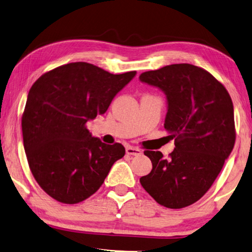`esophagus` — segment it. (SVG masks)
I'll use <instances>...</instances> for the list:
<instances>
[{
  "label": "esophagus",
  "instance_id": "obj_1",
  "mask_svg": "<svg viewBox=\"0 0 252 252\" xmlns=\"http://www.w3.org/2000/svg\"><path fill=\"white\" fill-rule=\"evenodd\" d=\"M126 153L128 154V156H141L142 154V151L137 149V148H133V146H127L126 148Z\"/></svg>",
  "mask_w": 252,
  "mask_h": 252
}]
</instances>
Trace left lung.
<instances>
[{
	"mask_svg": "<svg viewBox=\"0 0 252 252\" xmlns=\"http://www.w3.org/2000/svg\"><path fill=\"white\" fill-rule=\"evenodd\" d=\"M139 80L164 92V128L176 145L168 158L160 151H145L153 168L139 183L162 206H189L211 188L233 150L231 96L211 73L191 64L144 72Z\"/></svg>",
	"mask_w": 252,
	"mask_h": 252,
	"instance_id": "left-lung-1",
	"label": "left lung"
}]
</instances>
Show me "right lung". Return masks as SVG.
Here are the masks:
<instances>
[{
  "label": "right lung",
  "instance_id": "right-lung-1",
  "mask_svg": "<svg viewBox=\"0 0 252 252\" xmlns=\"http://www.w3.org/2000/svg\"><path fill=\"white\" fill-rule=\"evenodd\" d=\"M135 75V71L111 74L75 62L45 73L32 84L22 115L23 146L34 179L57 202L89 198L125 156L122 144H104L86 125L106 113Z\"/></svg>",
  "mask_w": 252,
  "mask_h": 252
}]
</instances>
